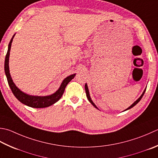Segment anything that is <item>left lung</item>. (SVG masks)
Listing matches in <instances>:
<instances>
[{"instance_id":"obj_1","label":"left lung","mask_w":158,"mask_h":158,"mask_svg":"<svg viewBox=\"0 0 158 158\" xmlns=\"http://www.w3.org/2000/svg\"><path fill=\"white\" fill-rule=\"evenodd\" d=\"M85 93H86V96H87V98H88V101H89V102H90V103L92 104V106H94L96 108H97V106H95V105H94V103H93V102H92V101L91 100V98H90V97H89V90H88V85H87V84H86V83H85ZM145 91H146V89H144V91L143 92V94H142L141 96H140V98H138V99L137 100V101H135V102H134V103H133L132 105H131V106H130V107H128L127 108V109L126 110H129V109H131V107H134V106H135V105H136L138 103V102L139 101H140V100H141V98H143V95H144V92H145Z\"/></svg>"}]
</instances>
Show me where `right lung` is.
<instances>
[{
    "instance_id": "obj_1",
    "label": "right lung",
    "mask_w": 158,
    "mask_h": 158,
    "mask_svg": "<svg viewBox=\"0 0 158 158\" xmlns=\"http://www.w3.org/2000/svg\"><path fill=\"white\" fill-rule=\"evenodd\" d=\"M15 35L12 37L11 40H10V42H9V46H8V51L7 52V55H6L5 57V72L6 77H7L8 84L10 87L11 92H13L14 96L16 97L17 99L20 101L22 103L26 105L27 106L31 107H35V108H43V107H46L48 106H52V104L56 103L57 101L60 99L61 97H62V95L65 90V88L67 85L68 83H69L71 80H72L74 77L75 76V74L74 75H71L69 77H66L65 79L60 88H59L58 90L55 92V93L52 94L50 96H47V97H35V96H31L28 95L24 92H22L18 89L14 83L13 82L11 79V77L10 75V73H9V51H10L11 49V42L13 41V38Z\"/></svg>"
}]
</instances>
